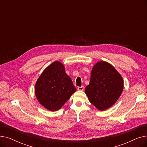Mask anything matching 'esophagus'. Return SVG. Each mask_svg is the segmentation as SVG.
I'll use <instances>...</instances> for the list:
<instances>
[{
	"mask_svg": "<svg viewBox=\"0 0 147 147\" xmlns=\"http://www.w3.org/2000/svg\"><path fill=\"white\" fill-rule=\"evenodd\" d=\"M78 90H80V91H82L84 90V87L83 86H80V87H78Z\"/></svg>",
	"mask_w": 147,
	"mask_h": 147,
	"instance_id": "34e87169",
	"label": "esophagus"
}]
</instances>
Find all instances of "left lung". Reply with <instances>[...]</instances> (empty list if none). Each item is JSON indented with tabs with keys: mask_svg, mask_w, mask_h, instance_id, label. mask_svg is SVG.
I'll use <instances>...</instances> for the list:
<instances>
[{
	"mask_svg": "<svg viewBox=\"0 0 147 147\" xmlns=\"http://www.w3.org/2000/svg\"><path fill=\"white\" fill-rule=\"evenodd\" d=\"M123 88L124 81L117 69L107 62L100 61L92 68L90 83L84 92L90 102L104 111L116 102Z\"/></svg>",
	"mask_w": 147,
	"mask_h": 147,
	"instance_id": "left-lung-1",
	"label": "left lung"
}]
</instances>
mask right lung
Returning <instances> with one entry per match:
<instances>
[{"label": "right lung", "mask_w": 147, "mask_h": 147, "mask_svg": "<svg viewBox=\"0 0 147 147\" xmlns=\"http://www.w3.org/2000/svg\"><path fill=\"white\" fill-rule=\"evenodd\" d=\"M76 91L65 67L54 61L42 73L35 84L36 97L46 110L55 111L61 109Z\"/></svg>", "instance_id": "add662e5"}]
</instances>
